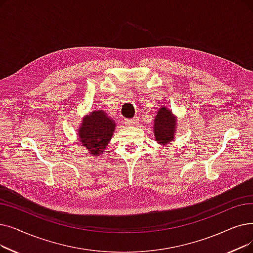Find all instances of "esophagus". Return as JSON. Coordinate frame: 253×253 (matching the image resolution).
<instances>
[{"label":"esophagus","instance_id":"obj_1","mask_svg":"<svg viewBox=\"0 0 253 253\" xmlns=\"http://www.w3.org/2000/svg\"><path fill=\"white\" fill-rule=\"evenodd\" d=\"M138 123V118H133V119H126L125 120V124L128 126H135Z\"/></svg>","mask_w":253,"mask_h":253}]
</instances>
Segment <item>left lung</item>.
<instances>
[{
    "instance_id": "8db88e82",
    "label": "left lung",
    "mask_w": 253,
    "mask_h": 253,
    "mask_svg": "<svg viewBox=\"0 0 253 253\" xmlns=\"http://www.w3.org/2000/svg\"><path fill=\"white\" fill-rule=\"evenodd\" d=\"M177 119L167 107H161L154 121V135L161 145H169L174 139Z\"/></svg>"
}]
</instances>
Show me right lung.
Wrapping results in <instances>:
<instances>
[{
	"label": "right lung",
	"instance_id": "right-lung-1",
	"mask_svg": "<svg viewBox=\"0 0 253 253\" xmlns=\"http://www.w3.org/2000/svg\"><path fill=\"white\" fill-rule=\"evenodd\" d=\"M115 129V121L108 118L103 111L96 109L90 115L84 116L78 135L82 141V146L91 155L98 156L103 153L111 141Z\"/></svg>",
	"mask_w": 253,
	"mask_h": 253
}]
</instances>
